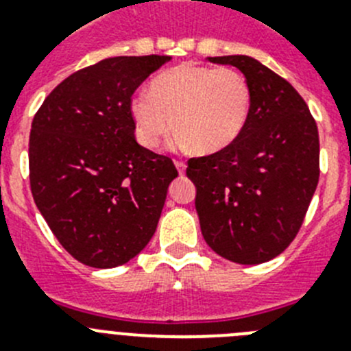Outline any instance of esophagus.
I'll list each match as a JSON object with an SVG mask.
<instances>
[{"instance_id": "obj_1", "label": "esophagus", "mask_w": 351, "mask_h": 351, "mask_svg": "<svg viewBox=\"0 0 351 351\" xmlns=\"http://www.w3.org/2000/svg\"><path fill=\"white\" fill-rule=\"evenodd\" d=\"M173 163H176V167H178V172L181 173V176H182V173L186 172V163H184V161L176 160V161H173Z\"/></svg>"}]
</instances>
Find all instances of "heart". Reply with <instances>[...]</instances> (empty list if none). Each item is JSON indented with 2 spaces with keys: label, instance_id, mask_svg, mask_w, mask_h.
Listing matches in <instances>:
<instances>
[{
  "label": "heart",
  "instance_id": "obj_1",
  "mask_svg": "<svg viewBox=\"0 0 351 351\" xmlns=\"http://www.w3.org/2000/svg\"><path fill=\"white\" fill-rule=\"evenodd\" d=\"M251 112V88L234 68L184 63L163 71L147 91L132 98L137 141L154 149L173 126L179 142L204 154L228 147L243 133Z\"/></svg>",
  "mask_w": 351,
  "mask_h": 351
}]
</instances>
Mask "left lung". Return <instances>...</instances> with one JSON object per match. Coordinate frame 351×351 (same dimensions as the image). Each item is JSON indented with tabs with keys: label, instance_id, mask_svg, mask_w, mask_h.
Listing matches in <instances>:
<instances>
[{
	"label": "left lung",
	"instance_id": "1",
	"mask_svg": "<svg viewBox=\"0 0 351 351\" xmlns=\"http://www.w3.org/2000/svg\"><path fill=\"white\" fill-rule=\"evenodd\" d=\"M243 71L251 112L228 147L188 160L206 243L243 265L263 263L295 239L320 178L318 128L288 80L250 56L209 58Z\"/></svg>",
	"mask_w": 351,
	"mask_h": 351
}]
</instances>
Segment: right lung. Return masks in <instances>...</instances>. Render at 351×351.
Instances as JSON below:
<instances>
[{
	"label": "right lung",
	"instance_id": "right-lung-1",
	"mask_svg": "<svg viewBox=\"0 0 351 351\" xmlns=\"http://www.w3.org/2000/svg\"><path fill=\"white\" fill-rule=\"evenodd\" d=\"M170 56H117L71 73L31 123V193L61 246L84 265L137 256L156 232L178 169L135 141V89Z\"/></svg>",
	"mask_w": 351,
	"mask_h": 351
}]
</instances>
